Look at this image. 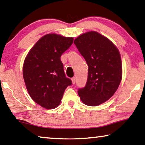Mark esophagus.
<instances>
[{
    "label": "esophagus",
    "mask_w": 145,
    "mask_h": 145,
    "mask_svg": "<svg viewBox=\"0 0 145 145\" xmlns=\"http://www.w3.org/2000/svg\"><path fill=\"white\" fill-rule=\"evenodd\" d=\"M72 81L73 84H74L75 83V77L72 78Z\"/></svg>",
    "instance_id": "obj_1"
}]
</instances>
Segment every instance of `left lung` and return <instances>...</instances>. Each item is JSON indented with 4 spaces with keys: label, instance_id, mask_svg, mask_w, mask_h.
<instances>
[{
    "label": "left lung",
    "instance_id": "1",
    "mask_svg": "<svg viewBox=\"0 0 145 145\" xmlns=\"http://www.w3.org/2000/svg\"><path fill=\"white\" fill-rule=\"evenodd\" d=\"M74 44L88 66L86 84L78 89V94L86 105L97 106L109 100L121 82L120 52L109 39L96 31L81 34Z\"/></svg>",
    "mask_w": 145,
    "mask_h": 145
}]
</instances>
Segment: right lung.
<instances>
[{"label": "right lung", "instance_id": "right-lung-1", "mask_svg": "<svg viewBox=\"0 0 145 145\" xmlns=\"http://www.w3.org/2000/svg\"><path fill=\"white\" fill-rule=\"evenodd\" d=\"M73 41V38L48 34L36 42L24 61L23 76L27 91L45 109L57 107L66 88L72 84L66 77L61 56Z\"/></svg>", "mask_w": 145, "mask_h": 145}]
</instances>
